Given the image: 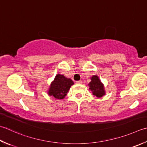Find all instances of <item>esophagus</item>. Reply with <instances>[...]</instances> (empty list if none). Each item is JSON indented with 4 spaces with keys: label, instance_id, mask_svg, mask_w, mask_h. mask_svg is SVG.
<instances>
[{
    "label": "esophagus",
    "instance_id": "1",
    "mask_svg": "<svg viewBox=\"0 0 147 147\" xmlns=\"http://www.w3.org/2000/svg\"><path fill=\"white\" fill-rule=\"evenodd\" d=\"M76 83H77V84H82V82L81 81V80H79V81H77L76 82Z\"/></svg>",
    "mask_w": 147,
    "mask_h": 147
}]
</instances>
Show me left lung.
<instances>
[{"mask_svg": "<svg viewBox=\"0 0 147 147\" xmlns=\"http://www.w3.org/2000/svg\"><path fill=\"white\" fill-rule=\"evenodd\" d=\"M90 79L91 82L88 84L89 89L92 91V93L94 96L100 98L105 95L104 85L100 82L99 77L96 75H94Z\"/></svg>", "mask_w": 147, "mask_h": 147, "instance_id": "left-lung-1", "label": "left lung"}]
</instances>
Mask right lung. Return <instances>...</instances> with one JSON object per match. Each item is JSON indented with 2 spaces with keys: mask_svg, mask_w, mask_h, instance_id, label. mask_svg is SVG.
Wrapping results in <instances>:
<instances>
[{
  "mask_svg": "<svg viewBox=\"0 0 147 147\" xmlns=\"http://www.w3.org/2000/svg\"><path fill=\"white\" fill-rule=\"evenodd\" d=\"M73 84L74 82L70 78H67L62 74H57L51 83L48 95L57 99H63Z\"/></svg>",
  "mask_w": 147,
  "mask_h": 147,
  "instance_id": "right-lung-1",
  "label": "right lung"
}]
</instances>
